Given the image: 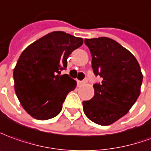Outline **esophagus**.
Segmentation results:
<instances>
[{
  "label": "esophagus",
  "mask_w": 151,
  "mask_h": 151,
  "mask_svg": "<svg viewBox=\"0 0 151 151\" xmlns=\"http://www.w3.org/2000/svg\"><path fill=\"white\" fill-rule=\"evenodd\" d=\"M79 83H80V84H85V83H87V80H84V81H79Z\"/></svg>",
  "instance_id": "esophagus-1"
}]
</instances>
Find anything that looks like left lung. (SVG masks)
I'll list each match as a JSON object with an SVG mask.
<instances>
[{"label":"left lung","instance_id":"8db88e82","mask_svg":"<svg viewBox=\"0 0 151 151\" xmlns=\"http://www.w3.org/2000/svg\"><path fill=\"white\" fill-rule=\"evenodd\" d=\"M92 68L101 83L93 84L94 96L83 101L85 115L95 124L110 125L125 115L141 93L142 76L136 58L108 37L85 39Z\"/></svg>","mask_w":151,"mask_h":151}]
</instances>
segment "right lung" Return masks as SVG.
Returning a JSON list of instances; mask_svg holds the SVG:
<instances>
[{
    "instance_id": "1",
    "label": "right lung",
    "mask_w": 151,
    "mask_h": 151,
    "mask_svg": "<svg viewBox=\"0 0 151 151\" xmlns=\"http://www.w3.org/2000/svg\"><path fill=\"white\" fill-rule=\"evenodd\" d=\"M83 45V39L53 32L23 50L14 69V90L23 109L33 118L46 120L58 115L75 80L61 70L67 58Z\"/></svg>"
}]
</instances>
